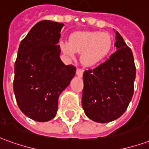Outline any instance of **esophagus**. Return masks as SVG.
<instances>
[{
	"label": "esophagus",
	"mask_w": 149,
	"mask_h": 149,
	"mask_svg": "<svg viewBox=\"0 0 149 149\" xmlns=\"http://www.w3.org/2000/svg\"><path fill=\"white\" fill-rule=\"evenodd\" d=\"M83 72H84V71H83L82 69H81V68H77V72H76L77 75L78 77H81L83 76Z\"/></svg>",
	"instance_id": "1"
}]
</instances>
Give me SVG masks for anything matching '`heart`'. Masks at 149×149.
Returning <instances> with one entry per match:
<instances>
[{"label":"heart","instance_id":"1","mask_svg":"<svg viewBox=\"0 0 149 149\" xmlns=\"http://www.w3.org/2000/svg\"><path fill=\"white\" fill-rule=\"evenodd\" d=\"M63 52L73 57L80 53L81 61L85 66H93L109 56L112 48V37L107 33L76 32L71 34L68 42L60 44Z\"/></svg>","mask_w":149,"mask_h":149}]
</instances>
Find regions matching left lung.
I'll list each match as a JSON object with an SVG mask.
<instances>
[{"instance_id":"1","label":"left lung","mask_w":149,"mask_h":149,"mask_svg":"<svg viewBox=\"0 0 149 149\" xmlns=\"http://www.w3.org/2000/svg\"><path fill=\"white\" fill-rule=\"evenodd\" d=\"M116 51L94 69L84 72L82 107L85 115L98 123L121 116L134 92L136 67L131 49L116 32Z\"/></svg>"}]
</instances>
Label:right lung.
Listing matches in <instances>:
<instances>
[{
  "label": "right lung",
  "mask_w": 149,
  "mask_h": 149,
  "mask_svg": "<svg viewBox=\"0 0 149 149\" xmlns=\"http://www.w3.org/2000/svg\"><path fill=\"white\" fill-rule=\"evenodd\" d=\"M63 23L41 21L31 29L19 45L15 62L13 91L19 109L38 122L54 118L58 98L76 73V67L60 58Z\"/></svg>",
  "instance_id": "add662e5"
}]
</instances>
